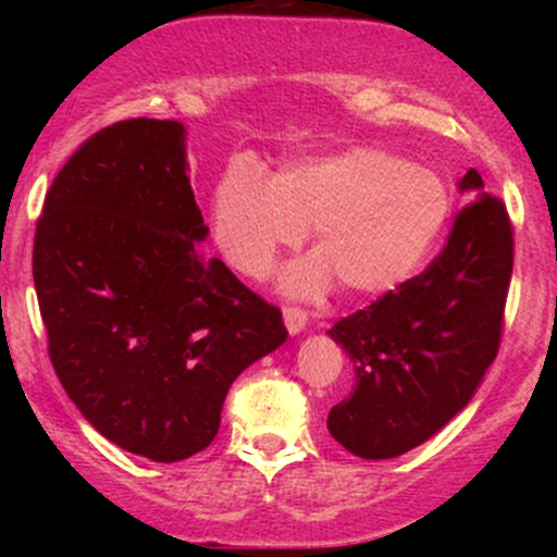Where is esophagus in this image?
I'll list each match as a JSON object with an SVG mask.
<instances>
[{
    "label": "esophagus",
    "mask_w": 557,
    "mask_h": 557,
    "mask_svg": "<svg viewBox=\"0 0 557 557\" xmlns=\"http://www.w3.org/2000/svg\"><path fill=\"white\" fill-rule=\"evenodd\" d=\"M283 317H285V327L290 335H298V332H304L306 324H309V314H306L300 306H285Z\"/></svg>",
    "instance_id": "1"
}]
</instances>
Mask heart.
<instances>
[{
	"instance_id": "b5f03b06",
	"label": "heart",
	"mask_w": 557,
	"mask_h": 557,
	"mask_svg": "<svg viewBox=\"0 0 557 557\" xmlns=\"http://www.w3.org/2000/svg\"><path fill=\"white\" fill-rule=\"evenodd\" d=\"M447 214L450 194L437 172L369 146L298 159L270 183L238 164L212 194L216 246L248 277H264L311 227L317 253L283 277L296 296L322 293L332 277L359 296L393 290L424 264Z\"/></svg>"
}]
</instances>
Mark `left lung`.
<instances>
[{
  "instance_id": "obj_1",
  "label": "left lung",
  "mask_w": 557,
  "mask_h": 557,
  "mask_svg": "<svg viewBox=\"0 0 557 557\" xmlns=\"http://www.w3.org/2000/svg\"><path fill=\"white\" fill-rule=\"evenodd\" d=\"M458 188L474 201L432 264L330 330L354 361L356 385L332 406L327 430L367 461L403 456L443 430L500 348L513 225L476 170Z\"/></svg>"
}]
</instances>
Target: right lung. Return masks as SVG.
Wrapping results in <instances>:
<instances>
[{
	"label": "right lung",
	"instance_id": "right-lung-1",
	"mask_svg": "<svg viewBox=\"0 0 557 557\" xmlns=\"http://www.w3.org/2000/svg\"><path fill=\"white\" fill-rule=\"evenodd\" d=\"M175 120L94 133L36 222L34 283L49 359L70 400L157 463L209 447L243 369L285 343L277 306L207 259Z\"/></svg>",
	"mask_w": 557,
	"mask_h": 557
}]
</instances>
